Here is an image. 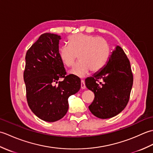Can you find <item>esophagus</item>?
<instances>
[{"label": "esophagus", "mask_w": 153, "mask_h": 153, "mask_svg": "<svg viewBox=\"0 0 153 153\" xmlns=\"http://www.w3.org/2000/svg\"><path fill=\"white\" fill-rule=\"evenodd\" d=\"M85 81L82 79L81 81V88L82 89H85Z\"/></svg>", "instance_id": "obj_1"}]
</instances>
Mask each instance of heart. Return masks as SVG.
I'll use <instances>...</instances> for the list:
<instances>
[{
	"mask_svg": "<svg viewBox=\"0 0 153 153\" xmlns=\"http://www.w3.org/2000/svg\"><path fill=\"white\" fill-rule=\"evenodd\" d=\"M68 45L59 48L58 54L65 66H73L78 56L79 62L70 71L74 76L84 77L89 73H97L105 66L110 48L103 39L95 35L78 33L68 38Z\"/></svg>",
	"mask_w": 153,
	"mask_h": 153,
	"instance_id": "b5f03b06",
	"label": "heart"
}]
</instances>
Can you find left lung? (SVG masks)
<instances>
[{
	"label": "left lung",
	"mask_w": 153,
	"mask_h": 153,
	"mask_svg": "<svg viewBox=\"0 0 153 153\" xmlns=\"http://www.w3.org/2000/svg\"><path fill=\"white\" fill-rule=\"evenodd\" d=\"M85 82L95 94L89 106L93 115L106 119L121 112L128 105L134 82L130 62L122 48L117 46L106 66Z\"/></svg>",
	"instance_id": "8db88e82"
}]
</instances>
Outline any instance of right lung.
Here are the masks:
<instances>
[{"label": "right lung", "instance_id": "obj_1", "mask_svg": "<svg viewBox=\"0 0 153 153\" xmlns=\"http://www.w3.org/2000/svg\"><path fill=\"white\" fill-rule=\"evenodd\" d=\"M60 39L56 34H42L25 55L24 79L28 106L38 118L49 122L66 115L68 98L81 87L80 79L67 75L60 60ZM60 79L63 80L59 82Z\"/></svg>", "mask_w": 153, "mask_h": 153}]
</instances>
